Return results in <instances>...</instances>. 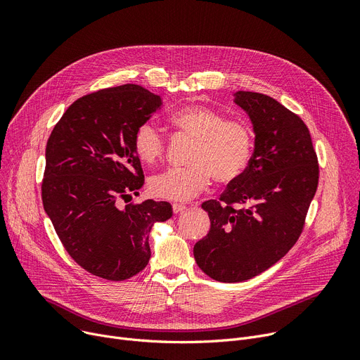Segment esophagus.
I'll use <instances>...</instances> for the list:
<instances>
[{
	"label": "esophagus",
	"mask_w": 360,
	"mask_h": 360,
	"mask_svg": "<svg viewBox=\"0 0 360 360\" xmlns=\"http://www.w3.org/2000/svg\"><path fill=\"white\" fill-rule=\"evenodd\" d=\"M172 210H174V213H175V214H178V213H181V212L186 210V205L179 204V202H174V204H172Z\"/></svg>",
	"instance_id": "esophagus-1"
}]
</instances>
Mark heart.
<instances>
[{"label":"heart","mask_w":360,"mask_h":360,"mask_svg":"<svg viewBox=\"0 0 360 360\" xmlns=\"http://www.w3.org/2000/svg\"><path fill=\"white\" fill-rule=\"evenodd\" d=\"M176 129L194 139L186 167H170L150 179L155 197L188 201L201 194L212 178L219 184L239 179L252 159L254 134L247 122L228 120L221 112L205 105H186L169 118ZM132 144L139 159L147 165L158 162L166 143L150 122L137 127Z\"/></svg>","instance_id":"b5f03b06"}]
</instances>
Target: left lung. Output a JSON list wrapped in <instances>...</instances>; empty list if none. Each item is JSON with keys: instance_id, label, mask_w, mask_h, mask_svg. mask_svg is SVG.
<instances>
[{"instance_id": "obj_1", "label": "left lung", "mask_w": 360, "mask_h": 360, "mask_svg": "<svg viewBox=\"0 0 360 360\" xmlns=\"http://www.w3.org/2000/svg\"><path fill=\"white\" fill-rule=\"evenodd\" d=\"M235 98L254 124V155L219 200L201 204L210 231L194 247L198 267L223 283L250 280L290 251L319 178L309 129L299 115L267 94L236 91Z\"/></svg>"}]
</instances>
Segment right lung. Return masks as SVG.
<instances>
[{"label":"right lung","mask_w":360,"mask_h":360,"mask_svg":"<svg viewBox=\"0 0 360 360\" xmlns=\"http://www.w3.org/2000/svg\"><path fill=\"white\" fill-rule=\"evenodd\" d=\"M160 105L137 84L93 91L64 112L48 139L44 209L65 251L93 276L121 281L140 273L151 255V226L172 217L166 201L120 207L144 184L132 137Z\"/></svg>","instance_id":"obj_1"}]
</instances>
